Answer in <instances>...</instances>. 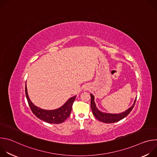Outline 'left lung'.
Here are the masks:
<instances>
[{
  "instance_id": "left-lung-1",
  "label": "left lung",
  "mask_w": 157,
  "mask_h": 157,
  "mask_svg": "<svg viewBox=\"0 0 157 157\" xmlns=\"http://www.w3.org/2000/svg\"><path fill=\"white\" fill-rule=\"evenodd\" d=\"M91 107L94 116L99 121H101V122L106 123V124L116 122H118V121L122 120V119L125 118L128 114H129V113H130L131 110L133 108L134 105H135L136 102V99H137V98H136L132 106L131 107H130L128 109H127L126 111H125L124 113L114 114L104 113H102V112H101L100 110H99L96 106V104L94 102V97L93 94H91Z\"/></svg>"
}]
</instances>
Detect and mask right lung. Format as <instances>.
Segmentation results:
<instances>
[{
    "label": "right lung",
    "mask_w": 157,
    "mask_h": 157,
    "mask_svg": "<svg viewBox=\"0 0 157 157\" xmlns=\"http://www.w3.org/2000/svg\"><path fill=\"white\" fill-rule=\"evenodd\" d=\"M25 94L29 105L34 115L38 119L50 124H61L67 119L71 114L72 106L76 99V96H74L70 98L60 108L52 110H47L40 109L33 105L29 98L27 86H25Z\"/></svg>",
    "instance_id": "obj_1"
}]
</instances>
